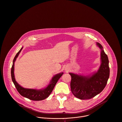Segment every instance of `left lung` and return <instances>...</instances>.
Here are the masks:
<instances>
[{"label": "left lung", "mask_w": 122, "mask_h": 122, "mask_svg": "<svg viewBox=\"0 0 122 122\" xmlns=\"http://www.w3.org/2000/svg\"><path fill=\"white\" fill-rule=\"evenodd\" d=\"M97 45L101 49V64L98 71L91 76H83L70 73L71 77V88L72 94L82 100L91 99L105 87L110 74L109 61L107 55L98 42Z\"/></svg>", "instance_id": "left-lung-1"}]
</instances>
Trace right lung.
<instances>
[{
  "label": "right lung",
  "mask_w": 122,
  "mask_h": 122,
  "mask_svg": "<svg viewBox=\"0 0 122 122\" xmlns=\"http://www.w3.org/2000/svg\"><path fill=\"white\" fill-rule=\"evenodd\" d=\"M23 47L20 50V51L17 53L13 60V63L11 68V78L17 91L22 96L27 98L30 100L34 101H40L46 99L48 97L53 90L55 85L59 79L61 77L63 73H59L54 76L52 80L51 81V83L44 89L41 90H36L35 89H28L25 88L20 86L15 81L14 74V62L18 57L19 53L22 50Z\"/></svg>",
  "instance_id": "obj_1"
}]
</instances>
